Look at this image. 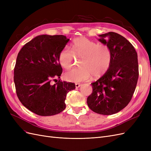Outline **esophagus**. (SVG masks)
<instances>
[{
	"label": "esophagus",
	"instance_id": "esophagus-1",
	"mask_svg": "<svg viewBox=\"0 0 151 151\" xmlns=\"http://www.w3.org/2000/svg\"><path fill=\"white\" fill-rule=\"evenodd\" d=\"M81 86V84L76 83V88H79Z\"/></svg>",
	"mask_w": 151,
	"mask_h": 151
}]
</instances>
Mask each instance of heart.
I'll return each instance as SVG.
<instances>
[{"label": "heart", "mask_w": 151, "mask_h": 151, "mask_svg": "<svg viewBox=\"0 0 151 151\" xmlns=\"http://www.w3.org/2000/svg\"><path fill=\"white\" fill-rule=\"evenodd\" d=\"M75 57L81 58L80 67L72 68L64 74V79L72 83L88 81L93 76H103L112 60V53L107 45L98 44L83 37L74 41L72 50L68 47L63 48L58 55V62L62 67L68 69L72 67Z\"/></svg>", "instance_id": "heart-1"}]
</instances>
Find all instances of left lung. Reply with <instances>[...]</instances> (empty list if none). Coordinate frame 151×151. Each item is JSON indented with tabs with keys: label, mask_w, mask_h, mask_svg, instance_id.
Here are the masks:
<instances>
[{
	"label": "left lung",
	"mask_w": 151,
	"mask_h": 151,
	"mask_svg": "<svg viewBox=\"0 0 151 151\" xmlns=\"http://www.w3.org/2000/svg\"><path fill=\"white\" fill-rule=\"evenodd\" d=\"M112 53L111 65L106 74L91 83L93 92L87 99L94 112L109 115L121 111L132 98L139 78L137 53L129 41L115 32L99 35Z\"/></svg>",
	"instance_id": "obj_1"
}]
</instances>
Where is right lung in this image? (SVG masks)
Instances as JSON below:
<instances>
[{
    "label": "right lung",
    "instance_id": "add662e5",
    "mask_svg": "<svg viewBox=\"0 0 151 151\" xmlns=\"http://www.w3.org/2000/svg\"><path fill=\"white\" fill-rule=\"evenodd\" d=\"M68 41L63 35H39L18 53L14 72L17 96L36 115L52 116L64 110L67 94L76 88L74 83L60 80L52 84L62 74L58 55Z\"/></svg>",
    "mask_w": 151,
    "mask_h": 151
}]
</instances>
